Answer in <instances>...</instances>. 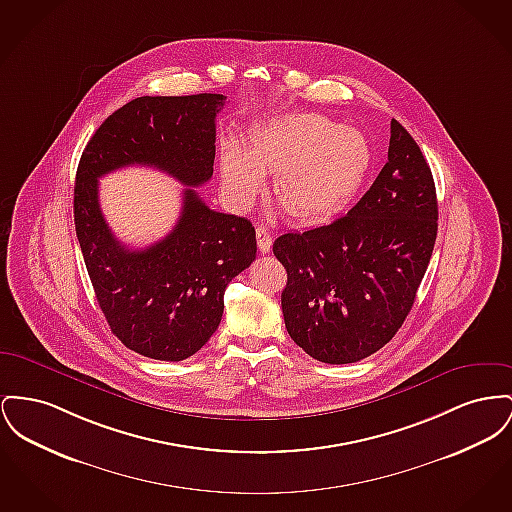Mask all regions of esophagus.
<instances>
[{"label": "esophagus", "instance_id": "1", "mask_svg": "<svg viewBox=\"0 0 512 512\" xmlns=\"http://www.w3.org/2000/svg\"><path fill=\"white\" fill-rule=\"evenodd\" d=\"M255 234H257V245H259V251L261 253H269L272 249V238L271 234H269V230H267V226H257V230H255Z\"/></svg>", "mask_w": 512, "mask_h": 512}]
</instances>
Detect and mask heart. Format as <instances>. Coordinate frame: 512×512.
I'll return each instance as SVG.
<instances>
[{
    "mask_svg": "<svg viewBox=\"0 0 512 512\" xmlns=\"http://www.w3.org/2000/svg\"><path fill=\"white\" fill-rule=\"evenodd\" d=\"M371 151L360 131L321 114H282L257 123L245 149L226 141L222 178L228 191L251 201L263 174H274V197L288 218L319 224L344 211L360 191Z\"/></svg>",
    "mask_w": 512,
    "mask_h": 512,
    "instance_id": "1",
    "label": "heart"
}]
</instances>
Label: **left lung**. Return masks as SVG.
Here are the masks:
<instances>
[{
    "label": "left lung",
    "instance_id": "8db88e82",
    "mask_svg": "<svg viewBox=\"0 0 512 512\" xmlns=\"http://www.w3.org/2000/svg\"><path fill=\"white\" fill-rule=\"evenodd\" d=\"M437 216L429 164L412 135L392 120L389 162L348 214L272 243L288 272L280 300L292 340L332 365L381 350L414 305Z\"/></svg>",
    "mask_w": 512,
    "mask_h": 512
}]
</instances>
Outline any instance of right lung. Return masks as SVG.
Segmentation results:
<instances>
[{"instance_id":"1","label":"right lung","mask_w":512,"mask_h":512,"mask_svg":"<svg viewBox=\"0 0 512 512\" xmlns=\"http://www.w3.org/2000/svg\"><path fill=\"white\" fill-rule=\"evenodd\" d=\"M222 94L141 96L104 121L75 178V230L92 288L112 332L152 360L199 352L220 325L224 290L257 255L247 218L211 211L193 189L211 180ZM152 165L188 187L175 230L129 250L107 228L97 178L125 165Z\"/></svg>"}]
</instances>
